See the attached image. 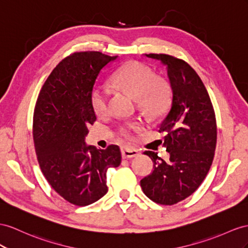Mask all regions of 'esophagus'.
I'll list each match as a JSON object with an SVG mask.
<instances>
[{"instance_id": "34e87169", "label": "esophagus", "mask_w": 248, "mask_h": 248, "mask_svg": "<svg viewBox=\"0 0 248 248\" xmlns=\"http://www.w3.org/2000/svg\"><path fill=\"white\" fill-rule=\"evenodd\" d=\"M122 155L124 159H129V158H133L138 155V151L135 149H130V148H124L122 150Z\"/></svg>"}]
</instances>
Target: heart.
<instances>
[{"label": "heart", "instance_id": "1", "mask_svg": "<svg viewBox=\"0 0 248 248\" xmlns=\"http://www.w3.org/2000/svg\"><path fill=\"white\" fill-rule=\"evenodd\" d=\"M111 81L118 90L131 95L137 107L151 119L162 117L172 105V88L169 81L156 76L154 70L140 62H129L113 74ZM91 106L98 117L109 113L110 92L101 86H95L90 95ZM140 128L138 122H131L119 126L118 134L131 139L133 132Z\"/></svg>", "mask_w": 248, "mask_h": 248}]
</instances>
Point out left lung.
Returning <instances> with one entry per match:
<instances>
[{"instance_id":"left-lung-1","label":"left lung","mask_w":248,"mask_h":248,"mask_svg":"<svg viewBox=\"0 0 248 248\" xmlns=\"http://www.w3.org/2000/svg\"><path fill=\"white\" fill-rule=\"evenodd\" d=\"M145 55L167 66L173 100L159 128L170 159L145 151L154 170L140 186L152 201L173 205L192 195L208 173L217 143L216 115L204 84L186 62L161 53Z\"/></svg>"}]
</instances>
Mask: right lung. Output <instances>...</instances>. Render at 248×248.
<instances>
[{
	"mask_svg": "<svg viewBox=\"0 0 248 248\" xmlns=\"http://www.w3.org/2000/svg\"><path fill=\"white\" fill-rule=\"evenodd\" d=\"M97 51L75 52L48 76L33 113V141L43 175L66 201L86 206L108 192L107 170L122 162L118 145H87L96 116L90 95L106 65L116 60Z\"/></svg>",
	"mask_w": 248,
	"mask_h": 248,
	"instance_id": "add662e5",
	"label": "right lung"
}]
</instances>
